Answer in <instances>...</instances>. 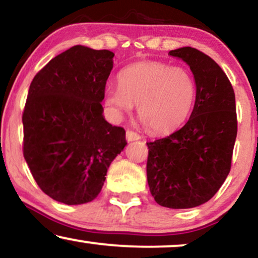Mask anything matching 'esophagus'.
<instances>
[{"label":"esophagus","mask_w":258,"mask_h":258,"mask_svg":"<svg viewBox=\"0 0 258 258\" xmlns=\"http://www.w3.org/2000/svg\"><path fill=\"white\" fill-rule=\"evenodd\" d=\"M126 139L128 142L138 141V139H141V136H139L137 132L131 131V130H127V131H126Z\"/></svg>","instance_id":"obj_1"}]
</instances>
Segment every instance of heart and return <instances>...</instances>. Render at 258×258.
<instances>
[{
  "label": "heart",
  "instance_id": "obj_1",
  "mask_svg": "<svg viewBox=\"0 0 258 258\" xmlns=\"http://www.w3.org/2000/svg\"><path fill=\"white\" fill-rule=\"evenodd\" d=\"M119 88L105 91V102L117 115L138 105L139 119L153 133L174 131L190 115L196 101L194 74L184 67L142 61L123 68Z\"/></svg>",
  "mask_w": 258,
  "mask_h": 258
}]
</instances>
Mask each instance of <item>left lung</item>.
<instances>
[{"mask_svg":"<svg viewBox=\"0 0 258 258\" xmlns=\"http://www.w3.org/2000/svg\"><path fill=\"white\" fill-rule=\"evenodd\" d=\"M169 55L190 66L196 101L181 128L147 143V175L157 204L187 209L213 198L231 170L238 130L235 96L221 67L204 52L184 46Z\"/></svg>","mask_w":258,"mask_h":258,"instance_id":"8db88e82","label":"left lung"}]
</instances>
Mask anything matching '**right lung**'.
<instances>
[{"instance_id": "right-lung-1", "label": "right lung", "mask_w": 258, "mask_h": 258, "mask_svg": "<svg viewBox=\"0 0 258 258\" xmlns=\"http://www.w3.org/2000/svg\"><path fill=\"white\" fill-rule=\"evenodd\" d=\"M114 54L74 45L49 61L31 83L23 113V153L39 188L76 206L95 200L125 130L104 120Z\"/></svg>"}]
</instances>
